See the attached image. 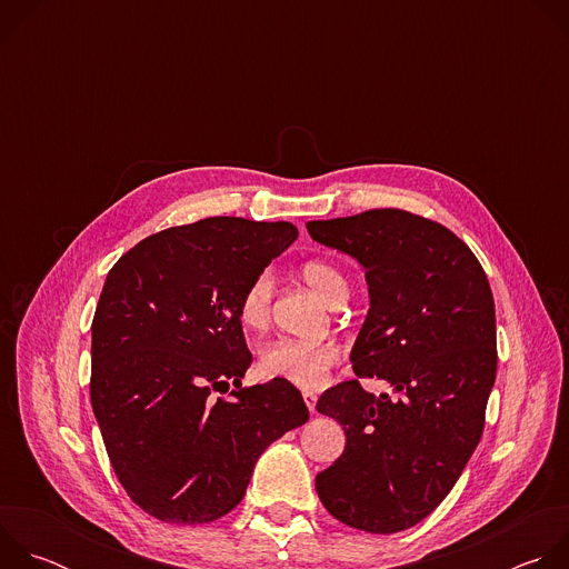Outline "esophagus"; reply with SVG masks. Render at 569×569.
<instances>
[{"label": "esophagus", "mask_w": 569, "mask_h": 569, "mask_svg": "<svg viewBox=\"0 0 569 569\" xmlns=\"http://www.w3.org/2000/svg\"><path fill=\"white\" fill-rule=\"evenodd\" d=\"M303 402H306V408H308L310 412H315V405H317V396H315L312 391H303Z\"/></svg>", "instance_id": "1"}]
</instances>
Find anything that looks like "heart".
Returning a JSON list of instances; mask_svg holds the SVG:
<instances>
[{
  "label": "heart",
  "instance_id": "heart-1",
  "mask_svg": "<svg viewBox=\"0 0 569 569\" xmlns=\"http://www.w3.org/2000/svg\"><path fill=\"white\" fill-rule=\"evenodd\" d=\"M301 279L331 306H340L349 297L347 274L331 261L310 259L299 268ZM274 299V281L270 272L250 279L238 299V319L246 329L261 331L270 323ZM342 351L333 340H292L281 338L268 342L259 353V369L268 378L288 380L301 389H315L327 380L329 371L340 362Z\"/></svg>",
  "mask_w": 569,
  "mask_h": 569
}]
</instances>
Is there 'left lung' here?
<instances>
[{"instance_id": "1", "label": "left lung", "mask_w": 569, "mask_h": 569, "mask_svg": "<svg viewBox=\"0 0 569 569\" xmlns=\"http://www.w3.org/2000/svg\"><path fill=\"white\" fill-rule=\"evenodd\" d=\"M308 233L365 268L371 308L351 351L358 378L323 391L317 412L345 426L340 459L315 477L327 511L369 533L428 518L450 493L483 432L496 382V301L466 242L402 209L310 220Z\"/></svg>"}]
</instances>
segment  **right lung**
Returning <instances> with one entry per match:
<instances>
[{
  "label": "right lung",
  "instance_id": "add662e5",
  "mask_svg": "<svg viewBox=\"0 0 569 569\" xmlns=\"http://www.w3.org/2000/svg\"><path fill=\"white\" fill-rule=\"evenodd\" d=\"M297 233L292 222L204 218L143 238L108 272L92 319V410L126 493L161 522L229 513L263 450L308 421L288 380L240 382L252 365L240 292Z\"/></svg>",
  "mask_w": 569,
  "mask_h": 569
}]
</instances>
